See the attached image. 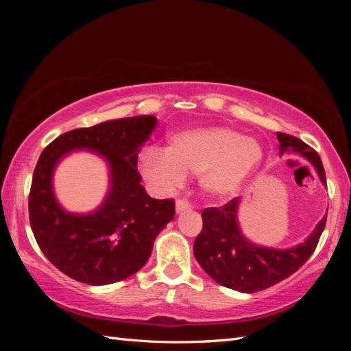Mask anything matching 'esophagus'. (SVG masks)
I'll list each match as a JSON object with an SVG mask.
<instances>
[{
    "instance_id": "34e87169",
    "label": "esophagus",
    "mask_w": 351,
    "mask_h": 351,
    "mask_svg": "<svg viewBox=\"0 0 351 351\" xmlns=\"http://www.w3.org/2000/svg\"><path fill=\"white\" fill-rule=\"evenodd\" d=\"M175 208H176V214H181V213H184V211L190 210V204H189L185 199H178Z\"/></svg>"
}]
</instances>
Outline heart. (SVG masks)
<instances>
[{
    "label": "heart",
    "instance_id": "1",
    "mask_svg": "<svg viewBox=\"0 0 351 351\" xmlns=\"http://www.w3.org/2000/svg\"><path fill=\"white\" fill-rule=\"evenodd\" d=\"M264 160L256 137L225 125H204L171 134L164 151L146 147L140 154V170L158 191H170L185 175H197L199 187L213 199L235 196Z\"/></svg>",
    "mask_w": 351,
    "mask_h": 351
}]
</instances>
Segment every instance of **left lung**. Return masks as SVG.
Listing matches in <instances>:
<instances>
[{
  "mask_svg": "<svg viewBox=\"0 0 351 351\" xmlns=\"http://www.w3.org/2000/svg\"><path fill=\"white\" fill-rule=\"evenodd\" d=\"M279 151L299 154L306 158L326 185V173L319 155L306 143L288 134L278 132ZM240 197L221 208H206L202 211L204 228L196 237L193 252L199 265L220 285L240 291L258 293L270 288L295 273L314 253L326 226L327 214L303 243L289 249L264 247L252 243L238 225Z\"/></svg>",
  "mask_w": 351,
  "mask_h": 351,
  "instance_id": "8db88e82",
  "label": "left lung"
}]
</instances>
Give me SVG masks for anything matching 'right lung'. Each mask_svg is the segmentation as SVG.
Instances as JSON below:
<instances>
[{
    "mask_svg": "<svg viewBox=\"0 0 351 351\" xmlns=\"http://www.w3.org/2000/svg\"><path fill=\"white\" fill-rule=\"evenodd\" d=\"M155 126L154 116L116 119L64 132L40 154L28 197L29 225L43 255L69 278L88 285L130 278L173 220V200L149 196L137 170L140 147ZM80 148L101 154L110 169L109 195L87 215L64 212L51 189L56 164Z\"/></svg>",
    "mask_w": 351,
    "mask_h": 351,
    "instance_id": "add662e5",
    "label": "right lung"
}]
</instances>
